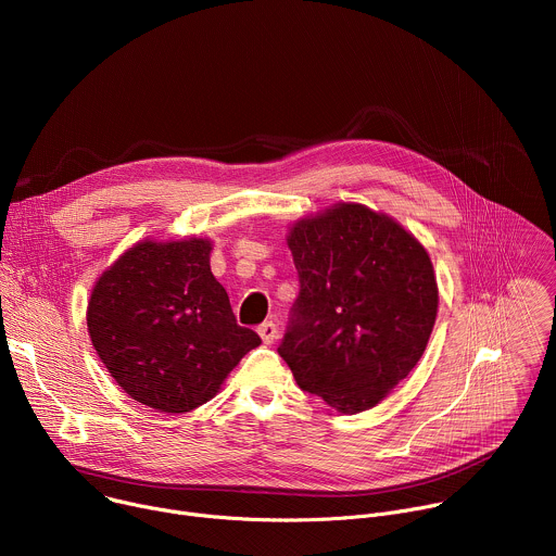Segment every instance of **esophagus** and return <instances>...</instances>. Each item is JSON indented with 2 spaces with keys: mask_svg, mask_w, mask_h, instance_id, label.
<instances>
[{
  "mask_svg": "<svg viewBox=\"0 0 556 556\" xmlns=\"http://www.w3.org/2000/svg\"><path fill=\"white\" fill-rule=\"evenodd\" d=\"M257 332H260V337H262V341H264L266 345H270V343L277 339V326H275L273 321H264V324L257 328Z\"/></svg>",
  "mask_w": 556,
  "mask_h": 556,
  "instance_id": "1",
  "label": "esophagus"
}]
</instances>
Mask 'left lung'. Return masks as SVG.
<instances>
[{
	"mask_svg": "<svg viewBox=\"0 0 556 556\" xmlns=\"http://www.w3.org/2000/svg\"><path fill=\"white\" fill-rule=\"evenodd\" d=\"M299 296L279 356L296 384L343 414L378 405L420 361L438 314L427 251L361 204L301 219L288 237Z\"/></svg>",
	"mask_w": 556,
	"mask_h": 556,
	"instance_id": "obj_1",
	"label": "left lung"
}]
</instances>
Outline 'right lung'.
<instances>
[{"mask_svg":"<svg viewBox=\"0 0 556 556\" xmlns=\"http://www.w3.org/2000/svg\"><path fill=\"white\" fill-rule=\"evenodd\" d=\"M204 240L140 242L92 290L88 330L112 378L134 401L191 412L262 339L237 326Z\"/></svg>","mask_w":556,"mask_h":556,"instance_id":"add662e5","label":"right lung"}]
</instances>
